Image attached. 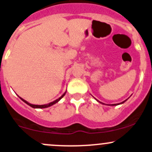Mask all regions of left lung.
<instances>
[{"mask_svg": "<svg viewBox=\"0 0 152 152\" xmlns=\"http://www.w3.org/2000/svg\"><path fill=\"white\" fill-rule=\"evenodd\" d=\"M96 99V101H97V102H98L101 103V104H104V103L101 102H99V100H97V99ZM127 100H128V99H126V100H125V101H123V102H121V103H118V104H107V105H110V106H116V105H118V104H123V103H124V102H126V101H127Z\"/></svg>", "mask_w": 152, "mask_h": 152, "instance_id": "1", "label": "left lung"}]
</instances>
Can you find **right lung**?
Listing matches in <instances>:
<instances>
[{
	"label": "right lung",
	"instance_id": "obj_1",
	"mask_svg": "<svg viewBox=\"0 0 152 152\" xmlns=\"http://www.w3.org/2000/svg\"><path fill=\"white\" fill-rule=\"evenodd\" d=\"M66 91H65V92L63 93V95H61V96H60V97L58 98V99H56V100L53 101V102H51L48 103V104H42V105H38V104H31V103L28 102L27 101L24 100V99H22V98H21V97H20L19 96V97L20 98V99H21V100H22L23 102H24L26 103V104H28V105H29L30 107H33V108H47V107H50V106H52V105H53V104H56V103L58 102H59L60 100H61V99H62V98L63 97V96H64V95L66 94Z\"/></svg>",
	"mask_w": 152,
	"mask_h": 152
}]
</instances>
